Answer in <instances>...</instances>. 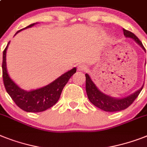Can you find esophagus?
I'll use <instances>...</instances> for the list:
<instances>
[{"mask_svg": "<svg viewBox=\"0 0 147 147\" xmlns=\"http://www.w3.org/2000/svg\"><path fill=\"white\" fill-rule=\"evenodd\" d=\"M88 69V67L87 65H84V64H81L78 66V71H85V70Z\"/></svg>", "mask_w": 147, "mask_h": 147, "instance_id": "obj_1", "label": "esophagus"}]
</instances>
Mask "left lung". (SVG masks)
Returning a JSON list of instances; mask_svg holds the SVG:
<instances>
[{
	"label": "left lung",
	"mask_w": 147,
	"mask_h": 147,
	"mask_svg": "<svg viewBox=\"0 0 147 147\" xmlns=\"http://www.w3.org/2000/svg\"><path fill=\"white\" fill-rule=\"evenodd\" d=\"M123 32L124 35L126 38L134 39L137 42V44H138L146 52V50L144 48L142 42L135 34L129 31L126 30L125 28H123ZM85 77L86 92H87L89 100L92 102L95 107H98L106 112H117V111H121L127 109L130 105L132 104V102L138 97L144 88V84H143V86L139 90L133 94H130L128 96L123 98H114L101 92L100 90H99V88L96 87V84L93 82L88 74H85Z\"/></svg>",
	"instance_id": "8db88e82"
}]
</instances>
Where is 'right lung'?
<instances>
[{
	"mask_svg": "<svg viewBox=\"0 0 147 147\" xmlns=\"http://www.w3.org/2000/svg\"><path fill=\"white\" fill-rule=\"evenodd\" d=\"M36 23L31 24L23 29L32 27ZM22 30V29L18 31L16 34ZM9 44V42L8 43L7 46L6 47L5 50L3 52L2 70H3V80L4 87L12 100L20 109L28 113L43 112L53 107L59 100L63 88L67 84L70 78L76 72V68H73L69 71H66L61 76H59L58 78L54 80L53 82H51L45 87L36 90L27 91L20 88L10 78L7 72L6 53Z\"/></svg>",
	"mask_w": 147,
	"mask_h": 147,
	"instance_id": "add662e5",
	"label": "right lung"
}]
</instances>
